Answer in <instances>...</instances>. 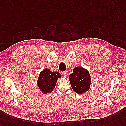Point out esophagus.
<instances>
[{"instance_id": "34e87169", "label": "esophagus", "mask_w": 126, "mask_h": 126, "mask_svg": "<svg viewBox=\"0 0 126 126\" xmlns=\"http://www.w3.org/2000/svg\"><path fill=\"white\" fill-rule=\"evenodd\" d=\"M61 75H62V76H66L67 75L66 73L65 72H63L62 73H61Z\"/></svg>"}]
</instances>
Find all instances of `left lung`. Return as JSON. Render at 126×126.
<instances>
[{"mask_svg":"<svg viewBox=\"0 0 126 126\" xmlns=\"http://www.w3.org/2000/svg\"><path fill=\"white\" fill-rule=\"evenodd\" d=\"M70 85L73 90L82 94L89 89L90 76L87 70L82 67H77L73 69V74L69 76Z\"/></svg>","mask_w":126,"mask_h":126,"instance_id":"8db88e82","label":"left lung"}]
</instances>
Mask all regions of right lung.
Wrapping results in <instances>:
<instances>
[{
  "mask_svg": "<svg viewBox=\"0 0 126 126\" xmlns=\"http://www.w3.org/2000/svg\"><path fill=\"white\" fill-rule=\"evenodd\" d=\"M61 76L59 72H52L46 68L39 74L37 81L38 86L43 94L50 93L54 88L58 79Z\"/></svg>",
  "mask_w": 126,
  "mask_h": 126,
  "instance_id": "1",
  "label": "right lung"
}]
</instances>
